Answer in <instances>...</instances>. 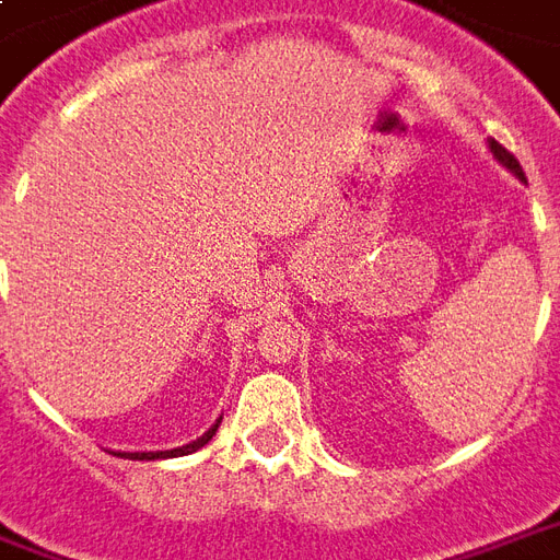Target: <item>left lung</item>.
<instances>
[{
	"label": "left lung",
	"mask_w": 560,
	"mask_h": 560,
	"mask_svg": "<svg viewBox=\"0 0 560 560\" xmlns=\"http://www.w3.org/2000/svg\"><path fill=\"white\" fill-rule=\"evenodd\" d=\"M489 151H492V154H495L498 163H504V166H508L510 173H513V175H520L522 182H525V173H522L520 161H516V158H513V154H510V151L504 149V145H501V142L489 140Z\"/></svg>",
	"instance_id": "obj_1"
}]
</instances>
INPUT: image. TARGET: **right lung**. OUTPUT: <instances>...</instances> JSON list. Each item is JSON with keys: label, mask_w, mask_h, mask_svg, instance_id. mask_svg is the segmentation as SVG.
<instances>
[{"label": "right lung", "mask_w": 560, "mask_h": 560, "mask_svg": "<svg viewBox=\"0 0 560 560\" xmlns=\"http://www.w3.org/2000/svg\"><path fill=\"white\" fill-rule=\"evenodd\" d=\"M218 427H220V420L206 432V435H199L196 442L185 444V447H173V451H151V453H116V456H128V459H170V456H187V453L199 451L202 444L211 442V435L218 432Z\"/></svg>", "instance_id": "obj_1"}]
</instances>
